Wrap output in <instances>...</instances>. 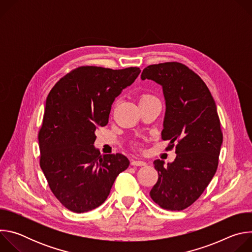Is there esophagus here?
Returning <instances> with one entry per match:
<instances>
[{"label": "esophagus", "instance_id": "obj_1", "mask_svg": "<svg viewBox=\"0 0 252 252\" xmlns=\"http://www.w3.org/2000/svg\"><path fill=\"white\" fill-rule=\"evenodd\" d=\"M131 165H133V166H145V165H147V163L145 161L139 160V159H132L131 160Z\"/></svg>", "mask_w": 252, "mask_h": 252}]
</instances>
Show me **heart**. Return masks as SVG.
<instances>
[{"instance_id":"b5f03b06","label":"heart","mask_w":252,"mask_h":252,"mask_svg":"<svg viewBox=\"0 0 252 252\" xmlns=\"http://www.w3.org/2000/svg\"><path fill=\"white\" fill-rule=\"evenodd\" d=\"M148 97H152V95H150V94H143V95L141 96V98H140V99H143V98H148Z\"/></svg>"}]
</instances>
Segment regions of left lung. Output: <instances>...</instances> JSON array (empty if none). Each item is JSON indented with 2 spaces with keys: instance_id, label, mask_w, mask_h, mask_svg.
Returning a JSON list of instances; mask_svg holds the SVG:
<instances>
[{
  "instance_id": "1",
  "label": "left lung",
  "mask_w": 252,
  "mask_h": 252,
  "mask_svg": "<svg viewBox=\"0 0 252 252\" xmlns=\"http://www.w3.org/2000/svg\"><path fill=\"white\" fill-rule=\"evenodd\" d=\"M141 80L162 87L165 115L161 138L175 146V159L154 161L158 179L150 195L160 207L179 211L191 205L204 191L217 172L222 132L215 101L193 70L176 63L151 64Z\"/></svg>"
}]
</instances>
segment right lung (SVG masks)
Segmentation results:
<instances>
[{
    "label": "right lung",
    "mask_w": 252,
    "mask_h": 252,
    "mask_svg": "<svg viewBox=\"0 0 252 252\" xmlns=\"http://www.w3.org/2000/svg\"><path fill=\"white\" fill-rule=\"evenodd\" d=\"M140 73L138 67L80 66L51 90L39 131L40 165L60 202L77 213L96 208L129 165L122 154L94 147L95 129L109 123L112 104Z\"/></svg>",
    "instance_id": "obj_1"
}]
</instances>
